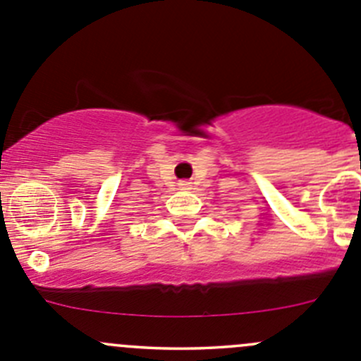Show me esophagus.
I'll list each match as a JSON object with an SVG mask.
<instances>
[{"instance_id": "obj_1", "label": "esophagus", "mask_w": 361, "mask_h": 361, "mask_svg": "<svg viewBox=\"0 0 361 361\" xmlns=\"http://www.w3.org/2000/svg\"><path fill=\"white\" fill-rule=\"evenodd\" d=\"M178 187H180V190H190L192 183H190V181H187V180H181L180 183H178Z\"/></svg>"}]
</instances>
